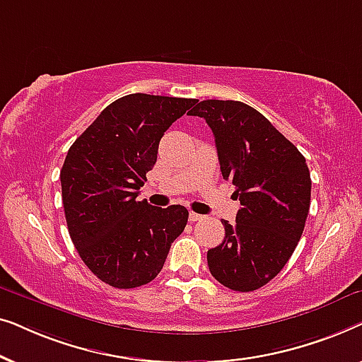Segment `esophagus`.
<instances>
[{
    "instance_id": "34e87169",
    "label": "esophagus",
    "mask_w": 362,
    "mask_h": 362,
    "mask_svg": "<svg viewBox=\"0 0 362 362\" xmlns=\"http://www.w3.org/2000/svg\"><path fill=\"white\" fill-rule=\"evenodd\" d=\"M201 219H202L201 214H196V212H191V214H189V221L191 222H196V221H201Z\"/></svg>"
}]
</instances>
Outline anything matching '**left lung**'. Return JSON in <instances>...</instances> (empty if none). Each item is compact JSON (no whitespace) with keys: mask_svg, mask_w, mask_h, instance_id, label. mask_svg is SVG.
I'll return each instance as SVG.
<instances>
[{"mask_svg":"<svg viewBox=\"0 0 362 362\" xmlns=\"http://www.w3.org/2000/svg\"><path fill=\"white\" fill-rule=\"evenodd\" d=\"M189 115L214 133L222 177L240 201L235 224L207 250L214 279L235 291H254L279 275L298 245L310 211L308 165L255 108L235 100H202Z\"/></svg>","mask_w":362,"mask_h":362,"instance_id":"left-lung-1","label":"left lung"}]
</instances>
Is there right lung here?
Wrapping results in <instances>:
<instances>
[{
  "label": "right lung",
  "mask_w": 362,
  "mask_h": 362,
  "mask_svg": "<svg viewBox=\"0 0 362 362\" xmlns=\"http://www.w3.org/2000/svg\"><path fill=\"white\" fill-rule=\"evenodd\" d=\"M196 98L130 93L103 108L69 148L61 170L62 204L76 249L93 275L115 288L160 274L189 212L138 201L165 132Z\"/></svg>",
  "instance_id": "right-lung-1"
}]
</instances>
